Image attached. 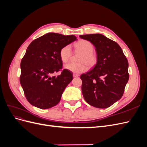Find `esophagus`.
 <instances>
[{"label": "esophagus", "mask_w": 147, "mask_h": 147, "mask_svg": "<svg viewBox=\"0 0 147 147\" xmlns=\"http://www.w3.org/2000/svg\"><path fill=\"white\" fill-rule=\"evenodd\" d=\"M73 76H74V77H78V76H79V75L78 74H73Z\"/></svg>", "instance_id": "1"}]
</instances>
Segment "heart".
I'll list each match as a JSON object with an SVG mask.
<instances>
[{"mask_svg":"<svg viewBox=\"0 0 147 147\" xmlns=\"http://www.w3.org/2000/svg\"><path fill=\"white\" fill-rule=\"evenodd\" d=\"M75 48L77 50L81 51L82 55L79 59L81 63H70L64 65V68L75 74H80L85 72L87 70L88 64L90 67H92L96 64L97 62V56L94 52L92 44L85 40H81L75 43ZM72 55V50L69 45L62 48L59 51V57L63 63L68 62Z\"/></svg>","mask_w":147,"mask_h":147,"instance_id":"1","label":"heart"}]
</instances>
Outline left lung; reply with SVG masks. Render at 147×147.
<instances>
[{
	"instance_id": "obj_1",
	"label": "left lung",
	"mask_w": 147,
	"mask_h": 147,
	"mask_svg": "<svg viewBox=\"0 0 147 147\" xmlns=\"http://www.w3.org/2000/svg\"><path fill=\"white\" fill-rule=\"evenodd\" d=\"M80 37L96 47L97 62L82 74V91L84 100L96 108H108L121 98L128 82V61L118 44L100 34Z\"/></svg>"
}]
</instances>
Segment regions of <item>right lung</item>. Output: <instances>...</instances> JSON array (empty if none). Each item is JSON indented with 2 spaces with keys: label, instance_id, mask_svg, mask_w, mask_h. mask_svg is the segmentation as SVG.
I'll use <instances>...</instances> for the list:
<instances>
[{
  "label": "right lung",
  "instance_id": "obj_1",
  "mask_svg": "<svg viewBox=\"0 0 147 147\" xmlns=\"http://www.w3.org/2000/svg\"><path fill=\"white\" fill-rule=\"evenodd\" d=\"M77 40L73 35L48 33L30 43L21 62V85L29 103L47 109L59 103L72 72L63 69L59 51ZM61 71L60 75L55 74Z\"/></svg>",
  "mask_w": 147,
  "mask_h": 147
}]
</instances>
